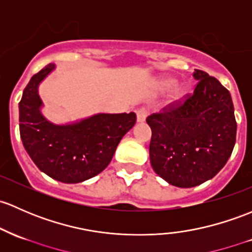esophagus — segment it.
<instances>
[{"mask_svg":"<svg viewBox=\"0 0 252 252\" xmlns=\"http://www.w3.org/2000/svg\"><path fill=\"white\" fill-rule=\"evenodd\" d=\"M147 110L146 108H140L136 111V122L137 123H142L147 117Z\"/></svg>","mask_w":252,"mask_h":252,"instance_id":"obj_1","label":"esophagus"}]
</instances>
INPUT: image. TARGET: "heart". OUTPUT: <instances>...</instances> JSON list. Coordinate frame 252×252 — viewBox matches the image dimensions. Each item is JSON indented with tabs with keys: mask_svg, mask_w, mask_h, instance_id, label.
Here are the masks:
<instances>
[{
	"mask_svg": "<svg viewBox=\"0 0 252 252\" xmlns=\"http://www.w3.org/2000/svg\"><path fill=\"white\" fill-rule=\"evenodd\" d=\"M173 82H174V79L171 77H163V78H160L159 84H160V87H163V88H166V87L171 86V84H173ZM185 95H186V89H185L182 86H177V87H175L174 91H173V94H171V100H173V102L181 101V100L185 97Z\"/></svg>",
	"mask_w": 252,
	"mask_h": 252,
	"instance_id": "1",
	"label": "heart"
}]
</instances>
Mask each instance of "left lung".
<instances>
[{
	"label": "left lung",
	"mask_w": 252,
	"mask_h": 252,
	"mask_svg": "<svg viewBox=\"0 0 252 252\" xmlns=\"http://www.w3.org/2000/svg\"><path fill=\"white\" fill-rule=\"evenodd\" d=\"M194 92L182 104L148 116L153 170L173 186L213 179L231 157L237 135L232 97L215 77L195 70Z\"/></svg>",
	"instance_id": "left-lung-1"
}]
</instances>
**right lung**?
<instances>
[{
  "label": "right lung",
  "instance_id": "add662e5",
  "mask_svg": "<svg viewBox=\"0 0 252 252\" xmlns=\"http://www.w3.org/2000/svg\"><path fill=\"white\" fill-rule=\"evenodd\" d=\"M55 70L49 63L32 76L19 102L20 137L26 152L42 173L63 184H78L101 173L119 141L136 122L130 113H96L66 124L43 116L38 87Z\"/></svg>",
  "mask_w": 252,
  "mask_h": 252
}]
</instances>
